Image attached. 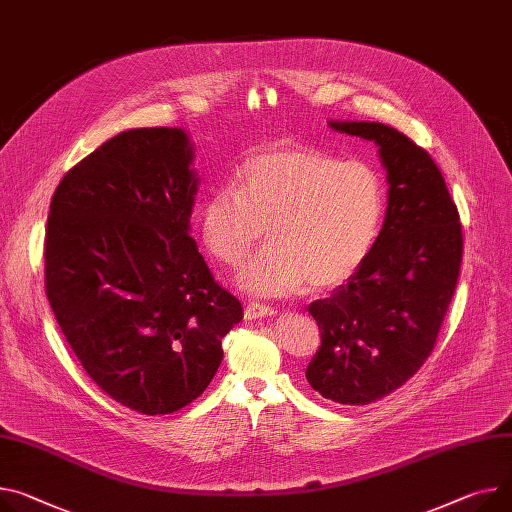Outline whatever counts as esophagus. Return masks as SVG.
<instances>
[{
  "instance_id": "esophagus-1",
  "label": "esophagus",
  "mask_w": 512,
  "mask_h": 512,
  "mask_svg": "<svg viewBox=\"0 0 512 512\" xmlns=\"http://www.w3.org/2000/svg\"><path fill=\"white\" fill-rule=\"evenodd\" d=\"M277 313V309L270 307V305H262V303H250L246 309H244V316L248 320H256V318H268V316H274Z\"/></svg>"
}]
</instances>
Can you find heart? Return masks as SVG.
Masks as SVG:
<instances>
[{"mask_svg":"<svg viewBox=\"0 0 512 512\" xmlns=\"http://www.w3.org/2000/svg\"><path fill=\"white\" fill-rule=\"evenodd\" d=\"M385 217V184L367 162L301 145L252 151L233 190L217 188L199 209L209 254L238 266L266 235L270 244L238 274L254 295H287L346 283L369 254Z\"/></svg>","mask_w":512,"mask_h":512,"instance_id":"obj_1","label":"heart"}]
</instances>
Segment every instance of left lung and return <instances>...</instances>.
Instances as JSON below:
<instances>
[{
    "mask_svg": "<svg viewBox=\"0 0 512 512\" xmlns=\"http://www.w3.org/2000/svg\"><path fill=\"white\" fill-rule=\"evenodd\" d=\"M330 127L379 145L389 199L365 264L307 307L322 342L305 377L326 400L365 406L402 387L430 357L457 287L463 233L426 149L381 123Z\"/></svg>",
    "mask_w": 512,
    "mask_h": 512,
    "instance_id": "left-lung-1",
    "label": "left lung"
}]
</instances>
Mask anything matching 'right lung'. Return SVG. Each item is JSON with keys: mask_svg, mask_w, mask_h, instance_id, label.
<instances>
[{"mask_svg": "<svg viewBox=\"0 0 512 512\" xmlns=\"http://www.w3.org/2000/svg\"><path fill=\"white\" fill-rule=\"evenodd\" d=\"M182 129H131L59 182L45 291L90 379L139 414H172L217 373L244 318L188 235L196 178Z\"/></svg>", "mask_w": 512, "mask_h": 512, "instance_id": "1", "label": "right lung"}]
</instances>
